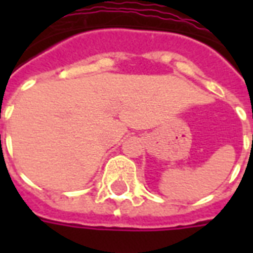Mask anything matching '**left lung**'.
I'll return each mask as SVG.
<instances>
[{"label":"left lung","instance_id":"8db88e82","mask_svg":"<svg viewBox=\"0 0 253 253\" xmlns=\"http://www.w3.org/2000/svg\"><path fill=\"white\" fill-rule=\"evenodd\" d=\"M252 145H253V135H252Z\"/></svg>","mask_w":253,"mask_h":253}]
</instances>
